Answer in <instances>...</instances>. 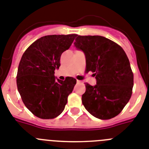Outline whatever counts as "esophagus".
<instances>
[{"label":"esophagus","mask_w":149,"mask_h":149,"mask_svg":"<svg viewBox=\"0 0 149 149\" xmlns=\"http://www.w3.org/2000/svg\"><path fill=\"white\" fill-rule=\"evenodd\" d=\"M77 83H81V81H78V80H77Z\"/></svg>","instance_id":"esophagus-1"}]
</instances>
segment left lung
I'll return each mask as SVG.
<instances>
[{"mask_svg": "<svg viewBox=\"0 0 149 149\" xmlns=\"http://www.w3.org/2000/svg\"><path fill=\"white\" fill-rule=\"evenodd\" d=\"M84 53L86 71L93 72L96 84H86L82 95L85 109L102 120L114 118L131 97L133 74L120 46L105 37L78 35L74 43Z\"/></svg>", "mask_w": 149, "mask_h": 149, "instance_id": "left-lung-1", "label": "left lung"}]
</instances>
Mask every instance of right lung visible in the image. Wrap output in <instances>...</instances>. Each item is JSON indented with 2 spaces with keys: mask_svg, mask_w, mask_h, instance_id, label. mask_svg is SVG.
Here are the masks:
<instances>
[{
  "mask_svg": "<svg viewBox=\"0 0 149 149\" xmlns=\"http://www.w3.org/2000/svg\"><path fill=\"white\" fill-rule=\"evenodd\" d=\"M77 35H47L35 40L23 53L18 68L16 84L23 103L42 119L55 118L63 111L76 84L72 77L60 81L54 71L60 66L62 53Z\"/></svg>",
  "mask_w": 149,
  "mask_h": 149,
  "instance_id": "1",
  "label": "right lung"
}]
</instances>
